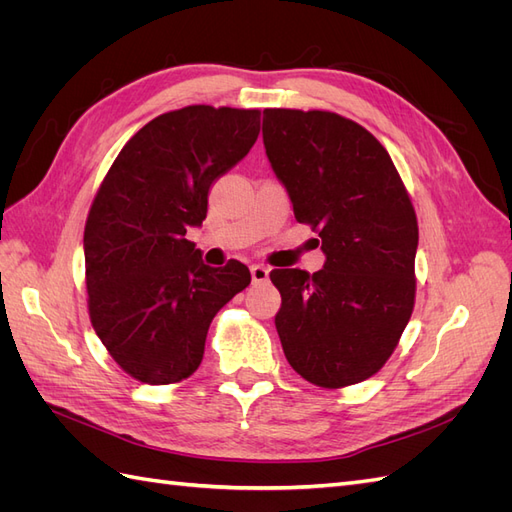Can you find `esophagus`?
Listing matches in <instances>:
<instances>
[{"label":"esophagus","instance_id":"obj_1","mask_svg":"<svg viewBox=\"0 0 512 512\" xmlns=\"http://www.w3.org/2000/svg\"><path fill=\"white\" fill-rule=\"evenodd\" d=\"M250 271H252V280H254V284H262V282H267V277H269V269H267L265 265H252V267H250Z\"/></svg>","mask_w":512,"mask_h":512}]
</instances>
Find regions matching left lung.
<instances>
[{
	"label": "left lung",
	"mask_w": 512,
	"mask_h": 512,
	"mask_svg": "<svg viewBox=\"0 0 512 512\" xmlns=\"http://www.w3.org/2000/svg\"><path fill=\"white\" fill-rule=\"evenodd\" d=\"M262 141L294 218L327 256L314 275L271 271L286 359L322 389L363 382L389 361L414 309L418 224L406 185L374 134L331 111L265 108Z\"/></svg>",
	"instance_id": "obj_1"
}]
</instances>
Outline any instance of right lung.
<instances>
[{"instance_id":"1","label":"right lung","mask_w":512,"mask_h":512,"mask_svg":"<svg viewBox=\"0 0 512 512\" xmlns=\"http://www.w3.org/2000/svg\"><path fill=\"white\" fill-rule=\"evenodd\" d=\"M258 132V108L185 106L138 130L100 183L83 239L87 307L132 378H190L211 320L250 286L243 262L205 265L185 232L203 224L213 181L247 156Z\"/></svg>"}]
</instances>
